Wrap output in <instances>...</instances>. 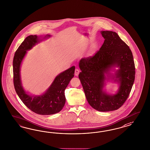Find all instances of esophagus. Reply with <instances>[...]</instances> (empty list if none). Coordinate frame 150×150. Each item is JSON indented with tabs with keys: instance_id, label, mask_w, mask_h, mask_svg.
Listing matches in <instances>:
<instances>
[{
	"instance_id": "obj_1",
	"label": "esophagus",
	"mask_w": 150,
	"mask_h": 150,
	"mask_svg": "<svg viewBox=\"0 0 150 150\" xmlns=\"http://www.w3.org/2000/svg\"><path fill=\"white\" fill-rule=\"evenodd\" d=\"M74 72H75V73H74L75 76H78L79 73V70L78 69H76Z\"/></svg>"
}]
</instances>
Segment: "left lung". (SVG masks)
<instances>
[{"label":"left lung","mask_w":150,"mask_h":150,"mask_svg":"<svg viewBox=\"0 0 150 150\" xmlns=\"http://www.w3.org/2000/svg\"><path fill=\"white\" fill-rule=\"evenodd\" d=\"M100 33L105 39L104 43L93 56L79 61L82 72L78 77L92 108L98 111H113L120 108L130 94L135 81V63L129 47L117 33L111 31ZM109 80L120 86L115 94H109L103 89L106 81Z\"/></svg>","instance_id":"left-lung-1"}]
</instances>
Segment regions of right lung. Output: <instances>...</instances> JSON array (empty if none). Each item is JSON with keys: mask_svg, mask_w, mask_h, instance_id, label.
<instances>
[{"mask_svg": "<svg viewBox=\"0 0 150 150\" xmlns=\"http://www.w3.org/2000/svg\"><path fill=\"white\" fill-rule=\"evenodd\" d=\"M51 36L48 34L44 36L36 35L28 36L17 49L13 59L14 85L18 96L29 109L38 114L44 115L57 113L63 109L66 103L64 91L74 77L75 66L60 73L46 91L39 96L30 94L24 89L21 80L20 68L27 51L44 39H48Z\"/></svg>", "mask_w": 150, "mask_h": 150, "instance_id": "add662e5", "label": "right lung"}]
</instances>
